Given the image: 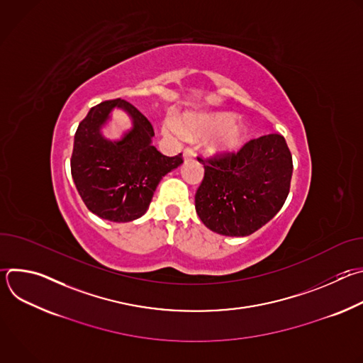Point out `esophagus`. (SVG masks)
Returning a JSON list of instances; mask_svg holds the SVG:
<instances>
[{
    "instance_id": "1",
    "label": "esophagus",
    "mask_w": 363,
    "mask_h": 363,
    "mask_svg": "<svg viewBox=\"0 0 363 363\" xmlns=\"http://www.w3.org/2000/svg\"><path fill=\"white\" fill-rule=\"evenodd\" d=\"M195 157V153H194V149L192 147H185L184 149V158L185 160H192Z\"/></svg>"
}]
</instances>
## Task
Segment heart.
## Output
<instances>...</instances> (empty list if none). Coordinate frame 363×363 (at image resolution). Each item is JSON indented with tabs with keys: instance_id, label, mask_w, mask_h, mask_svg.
Segmentation results:
<instances>
[{
	"instance_id": "b5f03b06",
	"label": "heart",
	"mask_w": 363,
	"mask_h": 363,
	"mask_svg": "<svg viewBox=\"0 0 363 363\" xmlns=\"http://www.w3.org/2000/svg\"><path fill=\"white\" fill-rule=\"evenodd\" d=\"M165 128L178 135L184 132L189 138H210V150L220 155L237 150L247 136L244 125L235 122L233 115L223 112L186 113L182 125L169 115Z\"/></svg>"
}]
</instances>
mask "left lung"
<instances>
[{
    "label": "left lung",
    "instance_id": "left-lung-1",
    "mask_svg": "<svg viewBox=\"0 0 363 363\" xmlns=\"http://www.w3.org/2000/svg\"><path fill=\"white\" fill-rule=\"evenodd\" d=\"M198 161L205 172L195 194V210L201 221L218 234H252L287 199L293 160L280 133L251 139L238 152L198 157Z\"/></svg>",
    "mask_w": 363,
    "mask_h": 363
}]
</instances>
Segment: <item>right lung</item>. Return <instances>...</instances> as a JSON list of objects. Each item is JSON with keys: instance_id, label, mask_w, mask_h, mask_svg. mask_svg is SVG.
<instances>
[{"instance_id": "add662e5", "label": "right lung", "mask_w": 363, "mask_h": 363, "mask_svg": "<svg viewBox=\"0 0 363 363\" xmlns=\"http://www.w3.org/2000/svg\"><path fill=\"white\" fill-rule=\"evenodd\" d=\"M125 108L134 129L119 143L99 135V126L115 106ZM150 122L123 99L101 101L79 123L70 160L74 185L87 210L103 220L128 223L142 217L162 177L178 168L182 153L165 157L150 140Z\"/></svg>"}]
</instances>
